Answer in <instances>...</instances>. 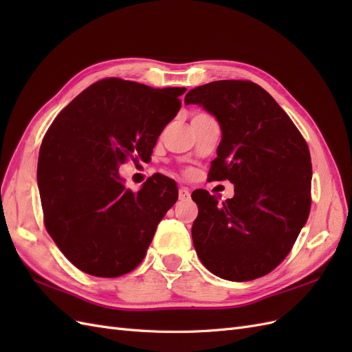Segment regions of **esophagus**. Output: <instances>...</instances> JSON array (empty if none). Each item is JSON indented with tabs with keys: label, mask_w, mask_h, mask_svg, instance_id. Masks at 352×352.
<instances>
[{
	"label": "esophagus",
	"mask_w": 352,
	"mask_h": 352,
	"mask_svg": "<svg viewBox=\"0 0 352 352\" xmlns=\"http://www.w3.org/2000/svg\"><path fill=\"white\" fill-rule=\"evenodd\" d=\"M189 189L188 188H185V186H182L179 189V198L180 199H188L189 198Z\"/></svg>",
	"instance_id": "1"
}]
</instances>
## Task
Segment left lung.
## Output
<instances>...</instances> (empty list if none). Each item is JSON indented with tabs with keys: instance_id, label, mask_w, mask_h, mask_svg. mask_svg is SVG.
<instances>
[{
	"instance_id": "1",
	"label": "left lung",
	"mask_w": 352,
	"mask_h": 352,
	"mask_svg": "<svg viewBox=\"0 0 352 352\" xmlns=\"http://www.w3.org/2000/svg\"><path fill=\"white\" fill-rule=\"evenodd\" d=\"M185 104H198L217 119L221 141L208 176L235 185L223 206L206 189L192 192L195 251L221 279L261 278L289 254L308 219V145L272 95L250 80L202 85L186 94Z\"/></svg>"
}]
</instances>
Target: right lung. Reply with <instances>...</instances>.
Segmentation results:
<instances>
[{"label": "right lung", "mask_w": 352, "mask_h": 352, "mask_svg": "<svg viewBox=\"0 0 352 352\" xmlns=\"http://www.w3.org/2000/svg\"><path fill=\"white\" fill-rule=\"evenodd\" d=\"M185 91L102 79L50 126L38 163L45 228L79 270L117 278L144 260L158 223L177 201V186L160 175L132 192L119 167L136 155L151 157Z\"/></svg>", "instance_id": "obj_1"}]
</instances>
